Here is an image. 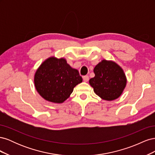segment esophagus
<instances>
[{
  "label": "esophagus",
  "mask_w": 155,
  "mask_h": 155,
  "mask_svg": "<svg viewBox=\"0 0 155 155\" xmlns=\"http://www.w3.org/2000/svg\"><path fill=\"white\" fill-rule=\"evenodd\" d=\"M83 81H85V82H87V81H88L89 78H88V76H85L83 77Z\"/></svg>",
  "instance_id": "1"
}]
</instances>
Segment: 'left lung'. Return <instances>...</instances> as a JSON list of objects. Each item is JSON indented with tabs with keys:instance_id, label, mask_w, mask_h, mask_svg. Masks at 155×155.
<instances>
[{
	"instance_id": "8db88e82",
	"label": "left lung",
	"mask_w": 155,
	"mask_h": 155,
	"mask_svg": "<svg viewBox=\"0 0 155 155\" xmlns=\"http://www.w3.org/2000/svg\"><path fill=\"white\" fill-rule=\"evenodd\" d=\"M95 76L89 80L94 92L102 100L112 101L118 98L127 85L123 68L111 60L103 59L94 68Z\"/></svg>"
}]
</instances>
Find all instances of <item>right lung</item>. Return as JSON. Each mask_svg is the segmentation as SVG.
Returning <instances> with one entry per match:
<instances>
[{"instance_id": "add662e5", "label": "right lung", "mask_w": 155, "mask_h": 155, "mask_svg": "<svg viewBox=\"0 0 155 155\" xmlns=\"http://www.w3.org/2000/svg\"><path fill=\"white\" fill-rule=\"evenodd\" d=\"M34 85L45 100L62 104L70 97L74 88L83 81L78 70L67 63L65 58L51 56L45 59L34 75Z\"/></svg>"}]
</instances>
